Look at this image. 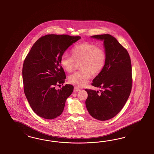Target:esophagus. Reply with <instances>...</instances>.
<instances>
[{"instance_id":"34e87169","label":"esophagus","mask_w":154,"mask_h":154,"mask_svg":"<svg viewBox=\"0 0 154 154\" xmlns=\"http://www.w3.org/2000/svg\"><path fill=\"white\" fill-rule=\"evenodd\" d=\"M81 90V88H78V87H76V86H75V88H74V91L75 92H77V91H79Z\"/></svg>"}]
</instances>
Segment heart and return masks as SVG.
I'll use <instances>...</instances> for the list:
<instances>
[{"label": "heart", "instance_id": "b5f03b06", "mask_svg": "<svg viewBox=\"0 0 154 154\" xmlns=\"http://www.w3.org/2000/svg\"><path fill=\"white\" fill-rule=\"evenodd\" d=\"M72 56L63 54L60 59V65L64 70L71 72L75 68V61L81 60V69L69 76V82L77 86H83L88 83L91 72L98 74L102 70L106 61V52L100 47L88 42L76 45L72 49Z\"/></svg>", "mask_w": 154, "mask_h": 154}]
</instances>
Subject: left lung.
I'll use <instances>...</instances> for the list:
<instances>
[{
    "label": "left lung",
    "mask_w": 154,
    "mask_h": 154,
    "mask_svg": "<svg viewBox=\"0 0 154 154\" xmlns=\"http://www.w3.org/2000/svg\"><path fill=\"white\" fill-rule=\"evenodd\" d=\"M104 42L105 64L91 85L101 88L100 93L85 89L88 97L86 106L95 119L105 121L115 116L125 104L132 87L131 57L126 49L109 34L93 35Z\"/></svg>",
    "instance_id": "8db88e82"
}]
</instances>
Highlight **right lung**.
<instances>
[{
  "label": "right lung",
  "mask_w": 154,
  "mask_h": 154,
  "mask_svg": "<svg viewBox=\"0 0 154 154\" xmlns=\"http://www.w3.org/2000/svg\"><path fill=\"white\" fill-rule=\"evenodd\" d=\"M79 36L48 34L39 38L31 48L23 62V91L33 111L46 119L59 116L73 86L63 85L65 73L60 63L65 50Z\"/></svg>",
  "instance_id": "add662e5"
}]
</instances>
